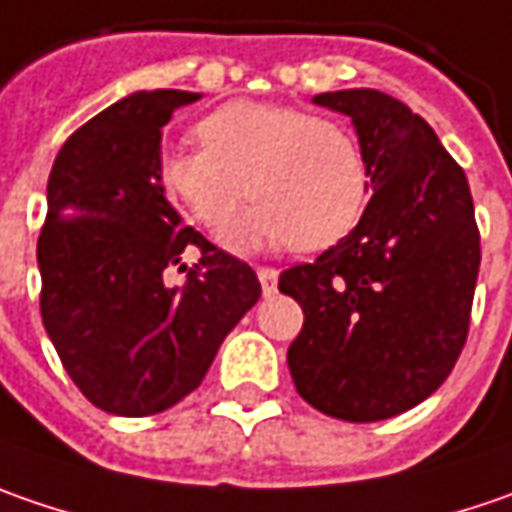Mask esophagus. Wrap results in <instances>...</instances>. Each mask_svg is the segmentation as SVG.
<instances>
[{
  "mask_svg": "<svg viewBox=\"0 0 512 512\" xmlns=\"http://www.w3.org/2000/svg\"><path fill=\"white\" fill-rule=\"evenodd\" d=\"M257 278H260V286H263V295H272V292L278 289V269L260 266V269H257Z\"/></svg>",
  "mask_w": 512,
  "mask_h": 512,
  "instance_id": "34e87169",
  "label": "esophagus"
}]
</instances>
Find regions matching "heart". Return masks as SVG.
Segmentation results:
<instances>
[{
	"mask_svg": "<svg viewBox=\"0 0 512 512\" xmlns=\"http://www.w3.org/2000/svg\"><path fill=\"white\" fill-rule=\"evenodd\" d=\"M203 145L166 148L157 183L203 229H229L246 191L257 203L226 237L229 246L318 252L364 214L369 174L346 125L292 105L229 102L197 123Z\"/></svg>",
	"mask_w": 512,
	"mask_h": 512,
	"instance_id": "heart-1",
	"label": "heart"
}]
</instances>
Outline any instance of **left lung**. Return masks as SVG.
Listing matches in <instances>:
<instances>
[{
	"mask_svg": "<svg viewBox=\"0 0 512 512\" xmlns=\"http://www.w3.org/2000/svg\"><path fill=\"white\" fill-rule=\"evenodd\" d=\"M312 102L352 120L372 197L352 232L280 275V292L303 309L286 361L323 415L384 421L430 398L464 349L481 263L473 197L404 102L372 88Z\"/></svg>",
	"mask_w": 512,
	"mask_h": 512,
	"instance_id": "obj_1",
	"label": "left lung"
}]
</instances>
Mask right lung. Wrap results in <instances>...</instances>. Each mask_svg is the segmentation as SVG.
<instances>
[{"instance_id": "1", "label": "right lung", "mask_w": 512, "mask_h": 512, "mask_svg": "<svg viewBox=\"0 0 512 512\" xmlns=\"http://www.w3.org/2000/svg\"><path fill=\"white\" fill-rule=\"evenodd\" d=\"M197 100L174 88L123 97L65 140L48 177L36 243L42 323L79 392L125 418L168 410L200 387L260 298L252 266L180 226L157 183L163 125ZM186 245L201 260L183 287H166L162 272Z\"/></svg>"}]
</instances>
